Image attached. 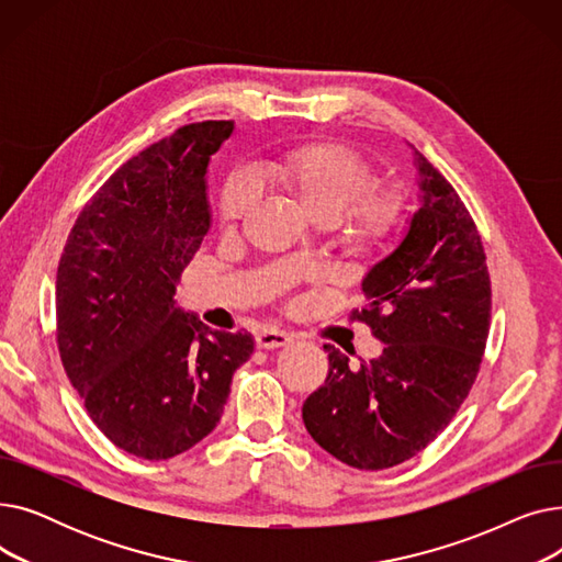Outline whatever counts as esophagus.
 <instances>
[{"instance_id": "esophagus-1", "label": "esophagus", "mask_w": 562, "mask_h": 562, "mask_svg": "<svg viewBox=\"0 0 562 562\" xmlns=\"http://www.w3.org/2000/svg\"><path fill=\"white\" fill-rule=\"evenodd\" d=\"M291 341V335L284 330H276V328H261L255 335V344L257 348H282Z\"/></svg>"}]
</instances>
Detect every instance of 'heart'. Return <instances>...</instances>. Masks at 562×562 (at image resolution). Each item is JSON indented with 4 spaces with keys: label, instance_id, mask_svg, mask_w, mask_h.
Instances as JSON below:
<instances>
[{
    "label": "heart",
    "instance_id": "obj_1",
    "mask_svg": "<svg viewBox=\"0 0 562 562\" xmlns=\"http://www.w3.org/2000/svg\"><path fill=\"white\" fill-rule=\"evenodd\" d=\"M273 187L289 195L303 216L316 225L339 221L341 246L356 259H371L387 248L401 221V200L394 191H373L369 168L360 157L335 143H312L289 150L266 166ZM252 206V189L244 177L227 182L221 198V221L234 227Z\"/></svg>",
    "mask_w": 562,
    "mask_h": 562
}]
</instances>
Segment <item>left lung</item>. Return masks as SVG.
Returning a JSON list of instances; mask_svg holds the SVG:
<instances>
[{
    "label": "left lung",
    "instance_id": "1",
    "mask_svg": "<svg viewBox=\"0 0 562 562\" xmlns=\"http://www.w3.org/2000/svg\"><path fill=\"white\" fill-rule=\"evenodd\" d=\"M409 145V143H407ZM419 187L396 246L369 266L360 321L385 341L352 369H330L303 405L321 449L356 469H387L426 449L474 385L490 333L492 291L481 236L453 187L412 147Z\"/></svg>",
    "mask_w": 562,
    "mask_h": 562
}]
</instances>
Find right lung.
<instances>
[{"label":"right lung","instance_id":"add662e5","mask_svg":"<svg viewBox=\"0 0 562 562\" xmlns=\"http://www.w3.org/2000/svg\"><path fill=\"white\" fill-rule=\"evenodd\" d=\"M232 121L180 127L117 168L79 214L56 271V339L88 417L143 460L189 451L221 422L250 333L177 307L212 227L206 168Z\"/></svg>","mask_w":562,"mask_h":562}]
</instances>
